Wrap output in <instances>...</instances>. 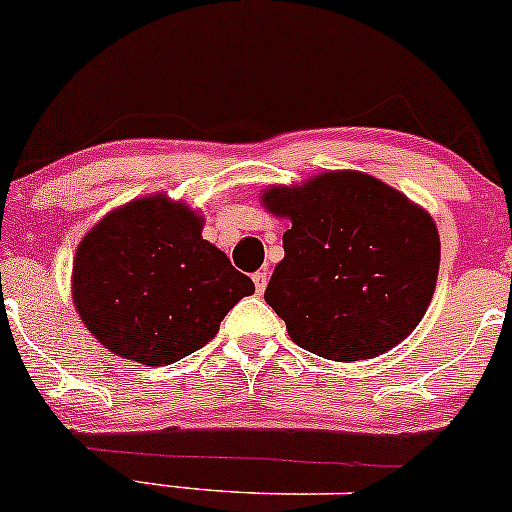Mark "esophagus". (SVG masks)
I'll return each instance as SVG.
<instances>
[{
	"label": "esophagus",
	"instance_id": "esophagus-1",
	"mask_svg": "<svg viewBox=\"0 0 512 512\" xmlns=\"http://www.w3.org/2000/svg\"><path fill=\"white\" fill-rule=\"evenodd\" d=\"M252 281H255V291L262 295V293H264V288H267L269 274H267V272H255V274H252Z\"/></svg>",
	"mask_w": 512,
	"mask_h": 512
}]
</instances>
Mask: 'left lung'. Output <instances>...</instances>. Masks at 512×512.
Here are the masks:
<instances>
[{
    "mask_svg": "<svg viewBox=\"0 0 512 512\" xmlns=\"http://www.w3.org/2000/svg\"><path fill=\"white\" fill-rule=\"evenodd\" d=\"M262 202L293 224L264 300L300 348L336 362L369 360L420 324L441 257L422 207L360 171L269 188Z\"/></svg>",
    "mask_w": 512,
    "mask_h": 512,
    "instance_id": "8db88e82",
    "label": "left lung"
}]
</instances>
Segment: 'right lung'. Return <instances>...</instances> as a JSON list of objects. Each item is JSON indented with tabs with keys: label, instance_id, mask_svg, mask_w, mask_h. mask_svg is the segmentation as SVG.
<instances>
[{
	"label": "right lung",
	"instance_id": "obj_1",
	"mask_svg": "<svg viewBox=\"0 0 512 512\" xmlns=\"http://www.w3.org/2000/svg\"><path fill=\"white\" fill-rule=\"evenodd\" d=\"M255 283L202 238V217L162 195L107 214L80 240L73 303L112 353L164 367L212 341Z\"/></svg>",
	"mask_w": 512,
	"mask_h": 512
}]
</instances>
